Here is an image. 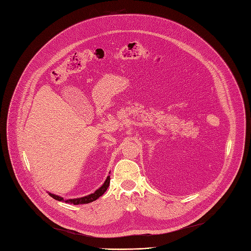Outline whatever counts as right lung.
Listing matches in <instances>:
<instances>
[{
  "label": "right lung",
  "mask_w": 251,
  "mask_h": 251,
  "mask_svg": "<svg viewBox=\"0 0 251 251\" xmlns=\"http://www.w3.org/2000/svg\"><path fill=\"white\" fill-rule=\"evenodd\" d=\"M109 182H110V176H107L106 180L104 181V183L102 184L101 187H100L98 190L94 191L91 194L84 196V197H80V198H74V199H64L61 196L52 194V193L48 192V194L55 200L57 201H61V202H65V203H69V204H74V205H79V204H87L90 202L95 201L96 199H99L100 196H102L104 194V192L107 190L108 186H109Z\"/></svg>",
  "instance_id": "obj_1"
}]
</instances>
